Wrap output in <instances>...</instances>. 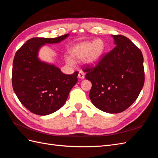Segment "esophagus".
Segmentation results:
<instances>
[{
	"label": "esophagus",
	"instance_id": "esophagus-1",
	"mask_svg": "<svg viewBox=\"0 0 158 158\" xmlns=\"http://www.w3.org/2000/svg\"><path fill=\"white\" fill-rule=\"evenodd\" d=\"M84 77H85V73H84L83 71H82V70H80V72H79V73H78V78H80V79H84Z\"/></svg>",
	"mask_w": 158,
	"mask_h": 158
}]
</instances>
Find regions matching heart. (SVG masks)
Here are the masks:
<instances>
[{
    "label": "heart",
    "mask_w": 158,
    "mask_h": 158,
    "mask_svg": "<svg viewBox=\"0 0 158 158\" xmlns=\"http://www.w3.org/2000/svg\"><path fill=\"white\" fill-rule=\"evenodd\" d=\"M106 44L101 39L94 41H83L74 45L70 49V57L66 59V63L74 64V61H80L85 59V63L91 67L96 66L102 60L106 51Z\"/></svg>",
    "instance_id": "heart-1"
}]
</instances>
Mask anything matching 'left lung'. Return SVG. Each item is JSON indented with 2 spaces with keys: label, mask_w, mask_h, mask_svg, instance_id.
Returning <instances> with one entry per match:
<instances>
[{
  "label": "left lung",
  "mask_w": 158,
  "mask_h": 158,
  "mask_svg": "<svg viewBox=\"0 0 158 158\" xmlns=\"http://www.w3.org/2000/svg\"><path fill=\"white\" fill-rule=\"evenodd\" d=\"M114 48L94 69H85L92 84L89 98L94 106L108 113L125 111L135 102L144 84L141 51L121 35H111Z\"/></svg>",
  "instance_id": "left-lung-1"
}]
</instances>
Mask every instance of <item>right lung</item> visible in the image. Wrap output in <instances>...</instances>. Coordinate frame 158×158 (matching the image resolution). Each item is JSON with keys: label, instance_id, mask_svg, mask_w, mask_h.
<instances>
[{"label": "right lung", "instance_id": "obj_1", "mask_svg": "<svg viewBox=\"0 0 158 158\" xmlns=\"http://www.w3.org/2000/svg\"><path fill=\"white\" fill-rule=\"evenodd\" d=\"M69 36L31 38L16 52L12 68L13 89L23 106L33 113L47 115L60 109L78 82V72L65 74L56 65L39 57L42 47L59 44Z\"/></svg>", "mask_w": 158, "mask_h": 158}]
</instances>
